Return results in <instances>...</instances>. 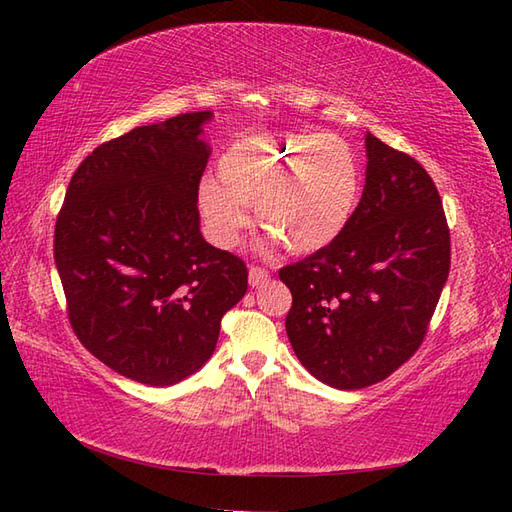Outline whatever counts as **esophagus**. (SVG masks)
Returning <instances> with one entry per match:
<instances>
[{
  "label": "esophagus",
  "mask_w": 512,
  "mask_h": 512,
  "mask_svg": "<svg viewBox=\"0 0 512 512\" xmlns=\"http://www.w3.org/2000/svg\"><path fill=\"white\" fill-rule=\"evenodd\" d=\"M268 279H270L268 268H262V266H250L248 268V281H250V286H253V288L264 286Z\"/></svg>",
  "instance_id": "esophagus-1"
}]
</instances>
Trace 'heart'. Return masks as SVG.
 Instances as JSON below:
<instances>
[{
    "instance_id": "heart-1",
    "label": "heart",
    "mask_w": 512,
    "mask_h": 512,
    "mask_svg": "<svg viewBox=\"0 0 512 512\" xmlns=\"http://www.w3.org/2000/svg\"><path fill=\"white\" fill-rule=\"evenodd\" d=\"M361 195V160L336 134L266 132L237 140L217 160V182L198 189L206 233L231 248L248 228L246 204L290 253L330 246Z\"/></svg>"
}]
</instances>
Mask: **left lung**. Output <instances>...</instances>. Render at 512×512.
<instances>
[{
	"instance_id": "obj_1",
	"label": "left lung",
	"mask_w": 512,
	"mask_h": 512,
	"mask_svg": "<svg viewBox=\"0 0 512 512\" xmlns=\"http://www.w3.org/2000/svg\"><path fill=\"white\" fill-rule=\"evenodd\" d=\"M365 147L363 198L343 233L279 270L292 292V350L339 389L380 383L418 352L451 268L447 215L427 169L372 134Z\"/></svg>"
}]
</instances>
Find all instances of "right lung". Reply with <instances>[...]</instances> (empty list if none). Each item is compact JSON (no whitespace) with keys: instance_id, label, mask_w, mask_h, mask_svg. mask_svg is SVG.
I'll return each mask as SVG.
<instances>
[{"instance_id":"obj_1","label":"right lung","mask_w":512,"mask_h":512,"mask_svg":"<svg viewBox=\"0 0 512 512\" xmlns=\"http://www.w3.org/2000/svg\"><path fill=\"white\" fill-rule=\"evenodd\" d=\"M209 118L178 114L96 147L74 171L54 226L76 339L151 387L176 385L209 361L222 317L248 288L244 259L200 233Z\"/></svg>"}]
</instances>
